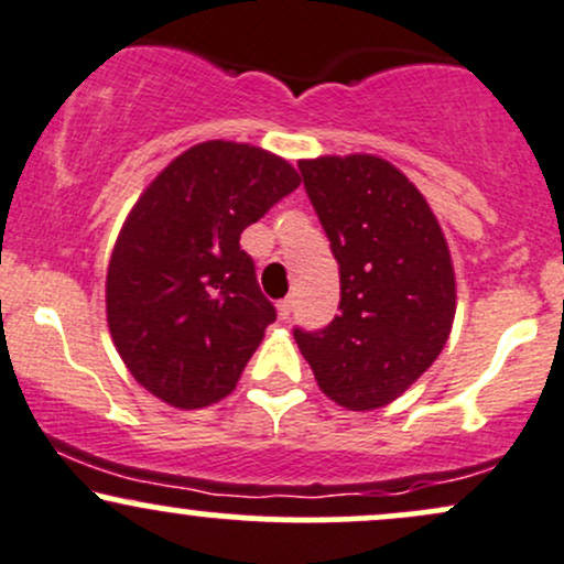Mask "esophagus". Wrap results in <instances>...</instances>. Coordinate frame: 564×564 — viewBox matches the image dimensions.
<instances>
[{"label":"esophagus","instance_id":"1","mask_svg":"<svg viewBox=\"0 0 564 564\" xmlns=\"http://www.w3.org/2000/svg\"><path fill=\"white\" fill-rule=\"evenodd\" d=\"M291 313H294V300H291V296H286V300L278 302V315H281L283 321H289Z\"/></svg>","mask_w":564,"mask_h":564}]
</instances>
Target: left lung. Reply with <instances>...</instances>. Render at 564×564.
<instances>
[{
  "label": "left lung",
  "mask_w": 564,
  "mask_h": 564,
  "mask_svg": "<svg viewBox=\"0 0 564 564\" xmlns=\"http://www.w3.org/2000/svg\"><path fill=\"white\" fill-rule=\"evenodd\" d=\"M310 204L339 264V315L294 328L315 381L334 403L373 411L435 364L456 315L451 251L430 204L384 159L300 161Z\"/></svg>",
  "instance_id": "left-lung-1"
}]
</instances>
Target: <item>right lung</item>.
Instances as JSON below:
<instances>
[{
    "mask_svg": "<svg viewBox=\"0 0 564 564\" xmlns=\"http://www.w3.org/2000/svg\"><path fill=\"white\" fill-rule=\"evenodd\" d=\"M300 187L289 161L209 140L148 185L116 241L108 328L132 377L174 408L223 400L275 321L241 232Z\"/></svg>",
    "mask_w": 564,
    "mask_h": 564,
    "instance_id": "obj_1",
    "label": "right lung"
}]
</instances>
